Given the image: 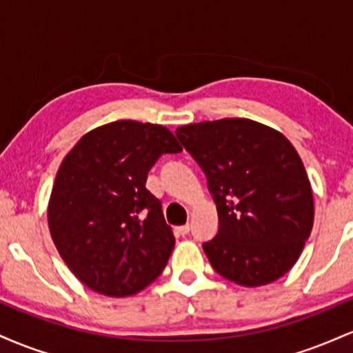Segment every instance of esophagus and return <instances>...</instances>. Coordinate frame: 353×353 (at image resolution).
<instances>
[{
  "label": "esophagus",
  "instance_id": "34e87169",
  "mask_svg": "<svg viewBox=\"0 0 353 353\" xmlns=\"http://www.w3.org/2000/svg\"><path fill=\"white\" fill-rule=\"evenodd\" d=\"M189 230H190L189 224H184V225H179V228H176V232L179 234V236H188Z\"/></svg>",
  "mask_w": 353,
  "mask_h": 353
}]
</instances>
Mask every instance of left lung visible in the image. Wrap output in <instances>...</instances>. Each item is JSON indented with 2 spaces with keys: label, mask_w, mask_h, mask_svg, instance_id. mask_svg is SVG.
Returning a JSON list of instances; mask_svg holds the SVG:
<instances>
[{
  "label": "left lung",
  "mask_w": 353,
  "mask_h": 353,
  "mask_svg": "<svg viewBox=\"0 0 353 353\" xmlns=\"http://www.w3.org/2000/svg\"><path fill=\"white\" fill-rule=\"evenodd\" d=\"M176 136L217 205V236L202 245L214 270L244 287L289 272L314 225L310 181L290 141L244 117L181 125Z\"/></svg>",
  "instance_id": "1"
}]
</instances>
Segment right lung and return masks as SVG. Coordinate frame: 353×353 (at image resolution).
<instances>
[{
  "mask_svg": "<svg viewBox=\"0 0 353 353\" xmlns=\"http://www.w3.org/2000/svg\"><path fill=\"white\" fill-rule=\"evenodd\" d=\"M182 148L161 124L123 119L92 129L61 163L48 204L56 249L84 285L109 297L156 281L176 244L149 169Z\"/></svg>",
  "mask_w": 353,
  "mask_h": 353,
  "instance_id": "1",
  "label": "right lung"
}]
</instances>
